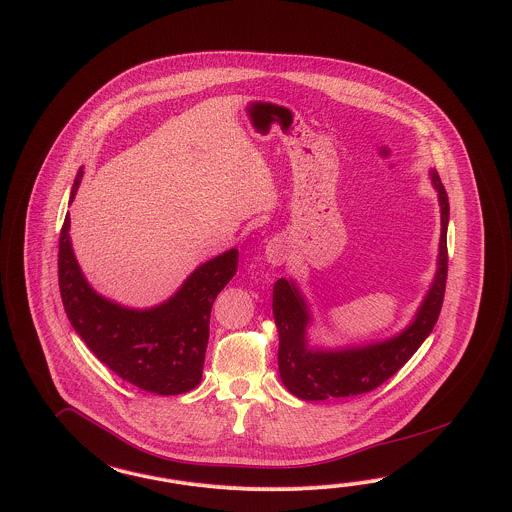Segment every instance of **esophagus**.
<instances>
[{
    "mask_svg": "<svg viewBox=\"0 0 512 512\" xmlns=\"http://www.w3.org/2000/svg\"><path fill=\"white\" fill-rule=\"evenodd\" d=\"M265 258L267 262L273 265H281L286 260V247L279 239H273L267 247H265Z\"/></svg>",
    "mask_w": 512,
    "mask_h": 512,
    "instance_id": "esophagus-1",
    "label": "esophagus"
}]
</instances>
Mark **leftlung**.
Here are the masks:
<instances>
[{
  "label": "left lung",
  "mask_w": 512,
  "mask_h": 512,
  "mask_svg": "<svg viewBox=\"0 0 512 512\" xmlns=\"http://www.w3.org/2000/svg\"><path fill=\"white\" fill-rule=\"evenodd\" d=\"M429 179L441 207V239L435 277L416 309L411 324L394 337L350 347L324 348L309 343L307 330L313 324L311 307L294 279H279L273 288V316L279 331V373L290 394L303 401H324L328 397L358 396L375 390L394 377L426 341L443 305L448 271L446 230L448 196L435 169Z\"/></svg>",
  "instance_id": "1"
}]
</instances>
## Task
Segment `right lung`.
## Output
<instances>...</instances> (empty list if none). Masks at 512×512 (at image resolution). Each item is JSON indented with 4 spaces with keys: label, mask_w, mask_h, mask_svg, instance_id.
<instances>
[{
    "label": "right lung",
    "mask_w": 512,
    "mask_h": 512,
    "mask_svg": "<svg viewBox=\"0 0 512 512\" xmlns=\"http://www.w3.org/2000/svg\"><path fill=\"white\" fill-rule=\"evenodd\" d=\"M83 175L81 167L69 205ZM69 228L71 218L66 215L60 233L58 281L67 318L86 347L118 377L150 394L177 396L194 390L203 373L211 309L218 292L237 271V248L198 265L160 305L135 309L101 296L86 281Z\"/></svg>",
    "instance_id": "right-lung-1"
}]
</instances>
